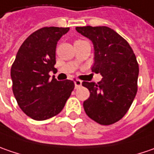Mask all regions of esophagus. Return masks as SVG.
I'll return each mask as SVG.
<instances>
[{
    "label": "esophagus",
    "instance_id": "esophagus-1",
    "mask_svg": "<svg viewBox=\"0 0 154 154\" xmlns=\"http://www.w3.org/2000/svg\"><path fill=\"white\" fill-rule=\"evenodd\" d=\"M74 84H75V88L78 89L82 86V81L81 80H78V79H75L74 80Z\"/></svg>",
    "mask_w": 154,
    "mask_h": 154
}]
</instances>
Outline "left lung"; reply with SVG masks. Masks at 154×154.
<instances>
[{"label": "left lung", "instance_id": "left-lung-1", "mask_svg": "<svg viewBox=\"0 0 154 154\" xmlns=\"http://www.w3.org/2000/svg\"><path fill=\"white\" fill-rule=\"evenodd\" d=\"M76 30L94 45L93 72L100 73L99 83L83 82L90 90L84 102L87 116L101 125L121 120L137 93L139 65L129 44L108 26H77Z\"/></svg>", "mask_w": 154, "mask_h": 154}]
</instances>
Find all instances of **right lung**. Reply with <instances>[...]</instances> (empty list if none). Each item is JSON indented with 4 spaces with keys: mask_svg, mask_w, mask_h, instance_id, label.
I'll return each mask as SVG.
<instances>
[{
    "mask_svg": "<svg viewBox=\"0 0 154 154\" xmlns=\"http://www.w3.org/2000/svg\"><path fill=\"white\" fill-rule=\"evenodd\" d=\"M69 27H43L20 45L11 67L13 92L24 113L36 121L55 116L64 109L74 89L71 80L57 81L55 70L56 46Z\"/></svg>",
    "mask_w": 154,
    "mask_h": 154,
    "instance_id": "1",
    "label": "right lung"
}]
</instances>
